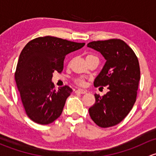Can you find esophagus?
<instances>
[{
    "label": "esophagus",
    "mask_w": 156,
    "mask_h": 156,
    "mask_svg": "<svg viewBox=\"0 0 156 156\" xmlns=\"http://www.w3.org/2000/svg\"><path fill=\"white\" fill-rule=\"evenodd\" d=\"M75 93H79V94H86V93H87V90L83 89H78L75 90Z\"/></svg>",
    "instance_id": "1"
}]
</instances>
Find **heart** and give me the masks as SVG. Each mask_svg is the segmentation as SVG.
<instances>
[{
  "label": "heart",
  "instance_id": "heart-1",
  "mask_svg": "<svg viewBox=\"0 0 156 156\" xmlns=\"http://www.w3.org/2000/svg\"><path fill=\"white\" fill-rule=\"evenodd\" d=\"M94 56H93V55H87V57H86V59H89V58H91V57H94ZM76 82L78 83L79 85H84V84H85V82H84V78H78V79L76 80Z\"/></svg>",
  "mask_w": 156,
  "mask_h": 156
}]
</instances>
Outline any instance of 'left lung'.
Segmentation results:
<instances>
[{"instance_id":"obj_1","label":"left lung","mask_w":156,"mask_h":156,"mask_svg":"<svg viewBox=\"0 0 156 156\" xmlns=\"http://www.w3.org/2000/svg\"><path fill=\"white\" fill-rule=\"evenodd\" d=\"M87 47L100 52L106 59L94 86H107L109 90L103 97L94 94L96 102L89 108L90 116L99 127L114 126L126 117L136 101L140 78L138 59L120 39L92 41Z\"/></svg>"}]
</instances>
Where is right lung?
Returning <instances> with one entry per match:
<instances>
[{"label":"right lung","instance_id":"1","mask_svg":"<svg viewBox=\"0 0 156 156\" xmlns=\"http://www.w3.org/2000/svg\"><path fill=\"white\" fill-rule=\"evenodd\" d=\"M84 44L46 36L31 41L22 50L15 80L26 114L33 122L48 125L62 114L72 89L64 86L55 90L53 73H60L66 56Z\"/></svg>","mask_w":156,"mask_h":156}]
</instances>
